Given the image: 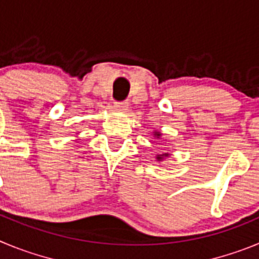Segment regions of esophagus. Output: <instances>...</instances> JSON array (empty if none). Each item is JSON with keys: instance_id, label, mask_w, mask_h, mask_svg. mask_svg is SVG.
Returning a JSON list of instances; mask_svg holds the SVG:
<instances>
[{"instance_id": "1", "label": "esophagus", "mask_w": 259, "mask_h": 259, "mask_svg": "<svg viewBox=\"0 0 259 259\" xmlns=\"http://www.w3.org/2000/svg\"><path fill=\"white\" fill-rule=\"evenodd\" d=\"M114 109L119 110V111H125V110H128V102H115Z\"/></svg>"}]
</instances>
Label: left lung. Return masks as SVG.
Returning <instances> with one entry per match:
<instances>
[{
    "instance_id": "obj_1",
    "label": "left lung",
    "mask_w": 259,
    "mask_h": 259,
    "mask_svg": "<svg viewBox=\"0 0 259 259\" xmlns=\"http://www.w3.org/2000/svg\"><path fill=\"white\" fill-rule=\"evenodd\" d=\"M154 136L159 137V136H161V132H155L154 131ZM168 157H170V154H168V153H164V154H157V155H155V161L162 162L163 159H166V158H168Z\"/></svg>"
}]
</instances>
